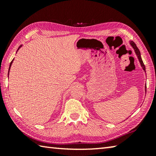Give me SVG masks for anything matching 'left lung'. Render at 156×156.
Returning <instances> with one entry per match:
<instances>
[{"label":"left lung","mask_w":156,"mask_h":156,"mask_svg":"<svg viewBox=\"0 0 156 156\" xmlns=\"http://www.w3.org/2000/svg\"><path fill=\"white\" fill-rule=\"evenodd\" d=\"M129 44H131V46L132 47H133V50H134V51H135V54H136V56H137V58H138V60H139L140 64L141 67L142 68V69H143V71L144 72V73H146V69H145V66H144V65L143 61H142V60L141 54H140V50L138 49V47H137L136 44L135 43H134V42H133V41H129ZM146 88H147V86L145 85V86H144L145 93H146V90H147Z\"/></svg>","instance_id":"8db88e82"}]
</instances>
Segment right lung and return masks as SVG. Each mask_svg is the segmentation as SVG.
<instances>
[{"instance_id": "add662e5", "label": "right lung", "mask_w": 156, "mask_h": 156, "mask_svg": "<svg viewBox=\"0 0 156 156\" xmlns=\"http://www.w3.org/2000/svg\"><path fill=\"white\" fill-rule=\"evenodd\" d=\"M23 46V44H21V45L19 47H18V50H17V51H18V50H19V49L20 48V47H22ZM16 51V52H17ZM14 59H13L12 60V62H10V65H9V71H8V77H9V70H10V68H11V66H12V62H13V61H14Z\"/></svg>"}]
</instances>
